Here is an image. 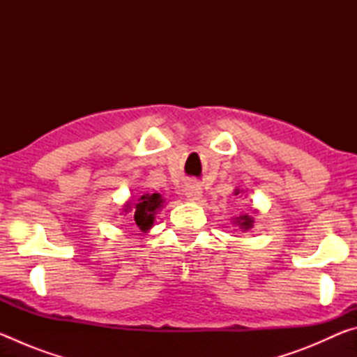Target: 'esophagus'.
<instances>
[{
    "label": "esophagus",
    "instance_id": "34e87169",
    "mask_svg": "<svg viewBox=\"0 0 357 357\" xmlns=\"http://www.w3.org/2000/svg\"><path fill=\"white\" fill-rule=\"evenodd\" d=\"M202 195H203V190H202L200 184L192 183V184H189V185L185 187V197H187V200L198 202V200H200V198H202Z\"/></svg>",
    "mask_w": 357,
    "mask_h": 357
}]
</instances>
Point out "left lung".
Returning <instances> with one entry per match:
<instances>
[{"instance_id": "1", "label": "left lung", "mask_w": 357, "mask_h": 357, "mask_svg": "<svg viewBox=\"0 0 357 357\" xmlns=\"http://www.w3.org/2000/svg\"><path fill=\"white\" fill-rule=\"evenodd\" d=\"M244 193H245L244 190L234 189V195H244ZM231 222H233V225L238 227L243 233L249 231L250 228H253V223H255V220H253L252 214H241V215H238V217H233Z\"/></svg>"}]
</instances>
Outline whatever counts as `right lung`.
Listing matches in <instances>:
<instances>
[{
  "instance_id": "add662e5",
  "label": "right lung",
  "mask_w": 357,
  "mask_h": 357,
  "mask_svg": "<svg viewBox=\"0 0 357 357\" xmlns=\"http://www.w3.org/2000/svg\"><path fill=\"white\" fill-rule=\"evenodd\" d=\"M165 198L160 193H143L137 200H128L123 204L121 214L132 215L135 227L143 233H148L154 225L155 215L164 208Z\"/></svg>"
}]
</instances>
